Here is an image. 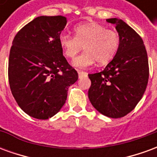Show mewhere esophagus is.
Instances as JSON below:
<instances>
[{
  "instance_id": "esophagus-1",
  "label": "esophagus",
  "mask_w": 157,
  "mask_h": 157,
  "mask_svg": "<svg viewBox=\"0 0 157 157\" xmlns=\"http://www.w3.org/2000/svg\"><path fill=\"white\" fill-rule=\"evenodd\" d=\"M78 75L79 77H82L83 75H86V72L82 71H78Z\"/></svg>"
}]
</instances>
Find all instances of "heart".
<instances>
[{
  "label": "heart",
  "mask_w": 157,
  "mask_h": 157,
  "mask_svg": "<svg viewBox=\"0 0 157 157\" xmlns=\"http://www.w3.org/2000/svg\"><path fill=\"white\" fill-rule=\"evenodd\" d=\"M74 30L75 36L62 33L59 42L65 57L71 59H74L84 47L86 51L74 60L75 66L86 68L96 61L105 65L115 56L120 44L116 30L97 22L80 24Z\"/></svg>",
  "instance_id": "1"
}]
</instances>
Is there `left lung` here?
Returning a JSON list of instances; mask_svg holds the SVG:
<instances>
[{
	"label": "left lung",
	"mask_w": 157,
	"mask_h": 157,
	"mask_svg": "<svg viewBox=\"0 0 157 157\" xmlns=\"http://www.w3.org/2000/svg\"><path fill=\"white\" fill-rule=\"evenodd\" d=\"M107 22L115 24L120 44L103 71L88 74L92 82L88 98L99 113L118 118L131 112L145 92L149 79L148 56L141 37L131 27L118 18Z\"/></svg>",
	"instance_id": "left-lung-1"
}]
</instances>
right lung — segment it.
Masks as SVG:
<instances>
[{
	"label": "right lung",
	"mask_w": 157,
	"mask_h": 157,
	"mask_svg": "<svg viewBox=\"0 0 157 157\" xmlns=\"http://www.w3.org/2000/svg\"><path fill=\"white\" fill-rule=\"evenodd\" d=\"M63 16H41L14 37L8 61L10 88L16 102L33 118L48 119L65 104L78 73L63 55L59 38Z\"/></svg>",
	"instance_id": "obj_1"
}]
</instances>
